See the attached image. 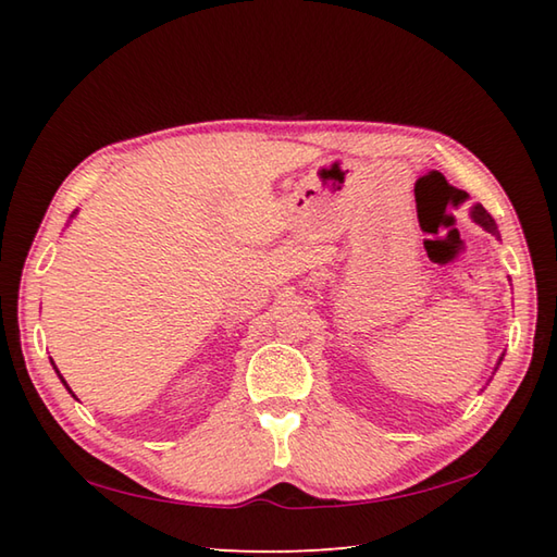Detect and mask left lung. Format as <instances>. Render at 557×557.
Here are the masks:
<instances>
[{
  "mask_svg": "<svg viewBox=\"0 0 557 557\" xmlns=\"http://www.w3.org/2000/svg\"><path fill=\"white\" fill-rule=\"evenodd\" d=\"M469 215H471V220H474V222L479 224V227H483V230H486L488 234H493V236H495V239H500L498 224H495V220H493V218L488 215V210H486V208H483L481 203H476L474 208H471V210H469ZM503 357H505V354H503ZM503 357L498 359V363H495V371H498V366H500Z\"/></svg>",
  "mask_w": 557,
  "mask_h": 557,
  "instance_id": "left-lung-1",
  "label": "left lung"
}]
</instances>
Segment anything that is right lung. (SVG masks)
<instances>
[{"label":"right lung","mask_w":557,"mask_h":557,"mask_svg":"<svg viewBox=\"0 0 557 557\" xmlns=\"http://www.w3.org/2000/svg\"><path fill=\"white\" fill-rule=\"evenodd\" d=\"M76 212H78V210H74V212H71V218H76ZM52 366H54V361H52ZM54 371H57V366H54ZM57 375H59V381H62V383H64V387H66V389H69V393H71V387L66 385V381H64V377H62V373H59V371H57ZM71 397H76V395H74V393H71Z\"/></svg>","instance_id":"right-lung-1"}]
</instances>
